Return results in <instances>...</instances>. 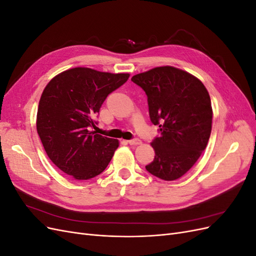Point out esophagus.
<instances>
[{
	"label": "esophagus",
	"instance_id": "34e87169",
	"mask_svg": "<svg viewBox=\"0 0 256 256\" xmlns=\"http://www.w3.org/2000/svg\"><path fill=\"white\" fill-rule=\"evenodd\" d=\"M128 143L130 145H138V144H141V140H138V138H132V140H129Z\"/></svg>",
	"mask_w": 256,
	"mask_h": 256
}]
</instances>
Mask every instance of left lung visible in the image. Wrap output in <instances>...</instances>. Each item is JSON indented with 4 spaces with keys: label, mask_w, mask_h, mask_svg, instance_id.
Masks as SVG:
<instances>
[{
    "label": "left lung",
    "mask_w": 256,
    "mask_h": 256,
    "mask_svg": "<svg viewBox=\"0 0 256 256\" xmlns=\"http://www.w3.org/2000/svg\"><path fill=\"white\" fill-rule=\"evenodd\" d=\"M131 81L147 96L150 122L159 126L152 142L154 159L145 168L164 180L187 173L206 148L212 132V109L204 84L172 66L156 67Z\"/></svg>",
    "instance_id": "8db88e82"
}]
</instances>
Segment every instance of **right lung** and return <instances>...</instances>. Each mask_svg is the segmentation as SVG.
I'll list each match as a JSON object with an SVG mask.
<instances>
[{"label": "right lung", "instance_id": "right-lung-1", "mask_svg": "<svg viewBox=\"0 0 256 256\" xmlns=\"http://www.w3.org/2000/svg\"><path fill=\"white\" fill-rule=\"evenodd\" d=\"M129 74H110L76 67L58 74L40 100L36 128L50 160L74 180H86L102 173L118 141L90 131L108 95Z\"/></svg>", "mask_w": 256, "mask_h": 256}]
</instances>
